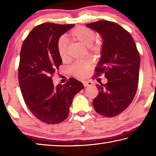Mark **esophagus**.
Returning a JSON list of instances; mask_svg holds the SVG:
<instances>
[{
  "instance_id": "obj_1",
  "label": "esophagus",
  "mask_w": 156,
  "mask_h": 156,
  "mask_svg": "<svg viewBox=\"0 0 156 156\" xmlns=\"http://www.w3.org/2000/svg\"><path fill=\"white\" fill-rule=\"evenodd\" d=\"M83 83L84 87H88V86H91L93 84V83L91 81H83Z\"/></svg>"
}]
</instances>
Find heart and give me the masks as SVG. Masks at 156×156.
I'll use <instances>...</instances> for the list:
<instances>
[{
    "instance_id": "heart-1",
    "label": "heart",
    "mask_w": 156,
    "mask_h": 156,
    "mask_svg": "<svg viewBox=\"0 0 156 156\" xmlns=\"http://www.w3.org/2000/svg\"><path fill=\"white\" fill-rule=\"evenodd\" d=\"M69 38L73 41H78L87 47L89 52H97L100 49V43L95 40L94 31L90 28L78 26L69 34ZM58 52L62 61H67L69 59L67 45L64 39H60L58 43ZM94 63L91 59H87L76 62L72 67V72L73 76L78 78H84L87 75L94 67Z\"/></svg>"
}]
</instances>
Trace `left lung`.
I'll return each mask as SVG.
<instances>
[{
	"mask_svg": "<svg viewBox=\"0 0 156 156\" xmlns=\"http://www.w3.org/2000/svg\"><path fill=\"white\" fill-rule=\"evenodd\" d=\"M102 36L101 58L96 76L104 73L106 84H96L99 93L94 109L105 117H113L127 108L136 94L140 64V54L129 32L117 23L100 20L87 25Z\"/></svg>",
	"mask_w": 156,
	"mask_h": 156,
	"instance_id": "8db88e82",
	"label": "left lung"
}]
</instances>
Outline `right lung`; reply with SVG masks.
Instances as JSON below:
<instances>
[{
  "mask_svg": "<svg viewBox=\"0 0 156 156\" xmlns=\"http://www.w3.org/2000/svg\"><path fill=\"white\" fill-rule=\"evenodd\" d=\"M75 25L45 23L34 27L23 41L18 66V81L23 99L32 114L47 124H58L67 118L75 95L83 84L70 78L54 86L52 78L62 64L58 43Z\"/></svg>",
  "mask_w": 156,
  "mask_h": 156,
  "instance_id": "1",
  "label": "right lung"
}]
</instances>
